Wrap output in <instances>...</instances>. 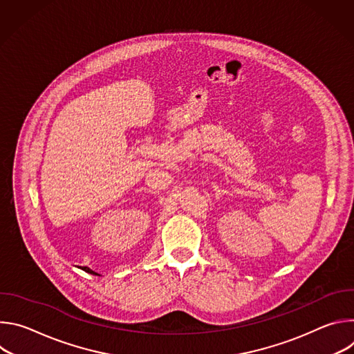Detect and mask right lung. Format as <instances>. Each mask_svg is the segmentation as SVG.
<instances>
[{
    "label": "right lung",
    "mask_w": 354,
    "mask_h": 354,
    "mask_svg": "<svg viewBox=\"0 0 354 354\" xmlns=\"http://www.w3.org/2000/svg\"><path fill=\"white\" fill-rule=\"evenodd\" d=\"M84 270H85V272H88V273H92V274H96V273H95V272H92V270H91V269H88V268H85V269H84Z\"/></svg>",
    "instance_id": "obj_1"
}]
</instances>
